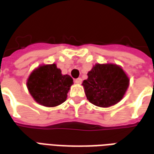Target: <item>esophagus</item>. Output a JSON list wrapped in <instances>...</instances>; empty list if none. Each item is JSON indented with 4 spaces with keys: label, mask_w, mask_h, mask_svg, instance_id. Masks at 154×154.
Returning a JSON list of instances; mask_svg holds the SVG:
<instances>
[{
    "label": "esophagus",
    "mask_w": 154,
    "mask_h": 154,
    "mask_svg": "<svg viewBox=\"0 0 154 154\" xmlns=\"http://www.w3.org/2000/svg\"><path fill=\"white\" fill-rule=\"evenodd\" d=\"M82 78H80V77L75 80V82H76L77 84H81L82 83Z\"/></svg>",
    "instance_id": "obj_1"
}]
</instances>
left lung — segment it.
<instances>
[{
  "label": "left lung",
  "mask_w": 154,
  "mask_h": 154,
  "mask_svg": "<svg viewBox=\"0 0 154 154\" xmlns=\"http://www.w3.org/2000/svg\"><path fill=\"white\" fill-rule=\"evenodd\" d=\"M82 82L87 100L99 107L112 106L120 100L129 86V78L119 65L96 63Z\"/></svg>",
  "instance_id": "8db88e82"
}]
</instances>
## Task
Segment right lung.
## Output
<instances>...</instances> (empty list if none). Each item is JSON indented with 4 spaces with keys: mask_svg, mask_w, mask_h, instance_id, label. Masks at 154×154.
I'll return each mask as SVG.
<instances>
[{
    "mask_svg": "<svg viewBox=\"0 0 154 154\" xmlns=\"http://www.w3.org/2000/svg\"><path fill=\"white\" fill-rule=\"evenodd\" d=\"M73 80L63 75L57 65L43 64L32 72L27 79V88L34 100L41 106L55 107L67 100Z\"/></svg>",
    "mask_w": 154,
    "mask_h": 154,
    "instance_id": "add662e5",
    "label": "right lung"
}]
</instances>
